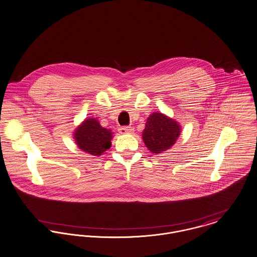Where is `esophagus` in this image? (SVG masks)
<instances>
[{"label": "esophagus", "mask_w": 257, "mask_h": 257, "mask_svg": "<svg viewBox=\"0 0 257 257\" xmlns=\"http://www.w3.org/2000/svg\"><path fill=\"white\" fill-rule=\"evenodd\" d=\"M133 131H134V128L131 126H123L119 128L120 134H130V133H133Z\"/></svg>", "instance_id": "obj_1"}]
</instances>
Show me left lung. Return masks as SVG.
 Segmentation results:
<instances>
[{
	"mask_svg": "<svg viewBox=\"0 0 257 257\" xmlns=\"http://www.w3.org/2000/svg\"><path fill=\"white\" fill-rule=\"evenodd\" d=\"M180 128L173 119L155 112L147 120L143 140L153 154H160L175 144L180 135Z\"/></svg>",
	"mask_w": 257,
	"mask_h": 257,
	"instance_id": "obj_1",
	"label": "left lung"
}]
</instances>
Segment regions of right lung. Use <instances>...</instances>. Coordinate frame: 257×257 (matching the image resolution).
I'll use <instances>...</instances> for the list:
<instances>
[{
	"label": "right lung",
	"mask_w": 257,
	"mask_h": 257,
	"mask_svg": "<svg viewBox=\"0 0 257 257\" xmlns=\"http://www.w3.org/2000/svg\"><path fill=\"white\" fill-rule=\"evenodd\" d=\"M74 138L80 150L93 156H100L110 148L112 133L101 127L97 119H87L75 131Z\"/></svg>",
	"instance_id": "add662e5"
}]
</instances>
